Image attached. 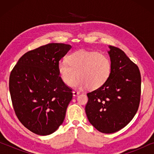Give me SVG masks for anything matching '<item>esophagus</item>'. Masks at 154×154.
Returning a JSON list of instances; mask_svg holds the SVG:
<instances>
[{
	"mask_svg": "<svg viewBox=\"0 0 154 154\" xmlns=\"http://www.w3.org/2000/svg\"><path fill=\"white\" fill-rule=\"evenodd\" d=\"M80 94V92L79 91H76V90H74V91H73V96H77L79 95Z\"/></svg>",
	"mask_w": 154,
	"mask_h": 154,
	"instance_id": "obj_1",
	"label": "esophagus"
}]
</instances>
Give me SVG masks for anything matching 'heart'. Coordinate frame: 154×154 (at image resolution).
I'll return each instance as SVG.
<instances>
[{
    "label": "heart",
    "mask_w": 154,
    "mask_h": 154,
    "mask_svg": "<svg viewBox=\"0 0 154 154\" xmlns=\"http://www.w3.org/2000/svg\"><path fill=\"white\" fill-rule=\"evenodd\" d=\"M67 61H62L57 67L61 79L67 85H71L78 75L74 87L97 89L106 83L111 73L110 59L97 52L75 51L67 57Z\"/></svg>",
    "instance_id": "heart-1"
}]
</instances>
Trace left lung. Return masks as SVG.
<instances>
[{
    "mask_svg": "<svg viewBox=\"0 0 154 154\" xmlns=\"http://www.w3.org/2000/svg\"><path fill=\"white\" fill-rule=\"evenodd\" d=\"M111 73L102 87L87 94L85 113L90 123L102 133L121 130L133 119L141 96L138 66L123 50L109 46Z\"/></svg>",
    "mask_w": 154,
    "mask_h": 154,
    "instance_id": "obj_1",
    "label": "left lung"
}]
</instances>
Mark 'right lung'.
<instances>
[{
	"mask_svg": "<svg viewBox=\"0 0 154 154\" xmlns=\"http://www.w3.org/2000/svg\"><path fill=\"white\" fill-rule=\"evenodd\" d=\"M71 48L49 43L25 53L10 75L9 89L15 114L33 133L48 135L64 121L72 90L62 81L58 64Z\"/></svg>",
	"mask_w": 154,
	"mask_h": 154,
	"instance_id": "add662e5",
	"label": "right lung"
}]
</instances>
